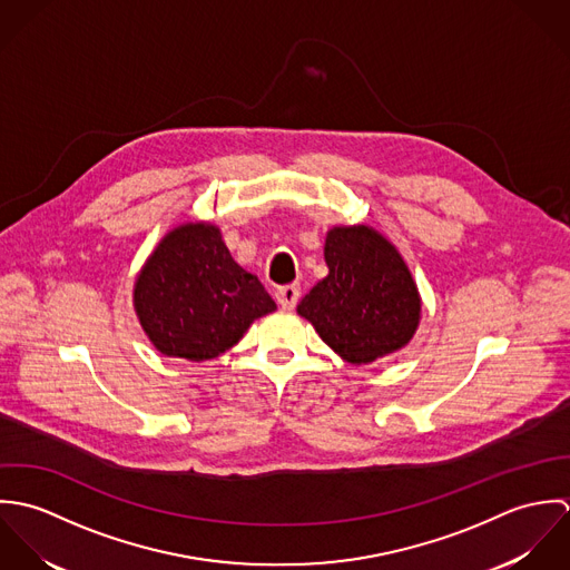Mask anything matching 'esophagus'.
<instances>
[{
	"label": "esophagus",
	"instance_id": "34e87169",
	"mask_svg": "<svg viewBox=\"0 0 570 570\" xmlns=\"http://www.w3.org/2000/svg\"><path fill=\"white\" fill-rule=\"evenodd\" d=\"M298 298H301V285H285L276 289V303L283 309H294L298 305Z\"/></svg>",
	"mask_w": 570,
	"mask_h": 570
}]
</instances>
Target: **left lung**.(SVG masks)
I'll return each instance as SVG.
<instances>
[{"label": "left lung", "mask_w": 570, "mask_h": 570, "mask_svg": "<svg viewBox=\"0 0 570 570\" xmlns=\"http://www.w3.org/2000/svg\"><path fill=\"white\" fill-rule=\"evenodd\" d=\"M328 274L301 301L298 314L351 364H368L412 340L421 298L402 254L368 226L326 233Z\"/></svg>", "instance_id": "obj_1"}]
</instances>
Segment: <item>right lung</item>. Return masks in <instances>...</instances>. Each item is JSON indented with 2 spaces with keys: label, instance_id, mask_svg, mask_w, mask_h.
Masks as SVG:
<instances>
[{
  "label": "right lung",
  "instance_id": "1",
  "mask_svg": "<svg viewBox=\"0 0 570 570\" xmlns=\"http://www.w3.org/2000/svg\"><path fill=\"white\" fill-rule=\"evenodd\" d=\"M138 321L168 357L204 362L244 337L276 309L261 281L230 256L213 224L173 228L134 285Z\"/></svg>",
  "mask_w": 570,
  "mask_h": 570
}]
</instances>
